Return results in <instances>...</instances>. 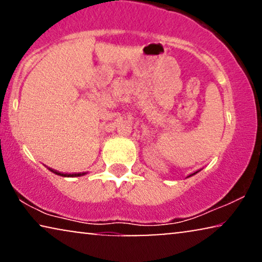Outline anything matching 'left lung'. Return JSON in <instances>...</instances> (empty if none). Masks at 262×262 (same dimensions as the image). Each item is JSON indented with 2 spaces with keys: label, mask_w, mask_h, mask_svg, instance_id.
Returning <instances> with one entry per match:
<instances>
[{
  "label": "left lung",
  "mask_w": 262,
  "mask_h": 262,
  "mask_svg": "<svg viewBox=\"0 0 262 262\" xmlns=\"http://www.w3.org/2000/svg\"><path fill=\"white\" fill-rule=\"evenodd\" d=\"M198 171H200V170H196V171H194V173H193V174H189L187 178H189V177H192V175H194V174H196V173H198Z\"/></svg>",
  "instance_id": "obj_1"
}]
</instances>
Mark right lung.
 I'll list each match as a JSON object with an SVG mask.
<instances>
[{
  "instance_id": "1",
  "label": "right lung",
  "mask_w": 262,
  "mask_h": 262,
  "mask_svg": "<svg viewBox=\"0 0 262 262\" xmlns=\"http://www.w3.org/2000/svg\"><path fill=\"white\" fill-rule=\"evenodd\" d=\"M50 171H52L53 174H57V175H60V177H66V178H76V177H83L87 173H62V171H58L56 169H52V168H48Z\"/></svg>"
}]
</instances>
